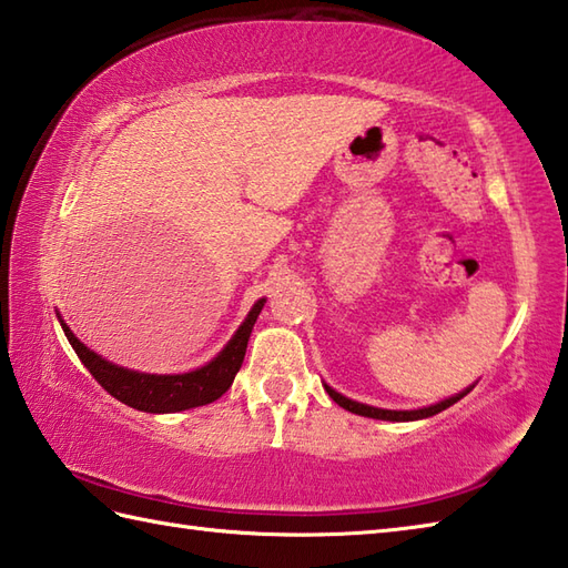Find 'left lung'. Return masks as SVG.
I'll list each match as a JSON object with an SVG mask.
<instances>
[{"instance_id":"obj_1","label":"left lung","mask_w":568,"mask_h":568,"mask_svg":"<svg viewBox=\"0 0 568 568\" xmlns=\"http://www.w3.org/2000/svg\"><path fill=\"white\" fill-rule=\"evenodd\" d=\"M324 390L329 393V397H332V400H334L336 405H342L344 409H348V413L361 415V417H373V419H390V422H409V419H425V417H432V415H437V413H442V409L452 407L454 403L462 400V397H464L466 393H470V388H468V390H464V393H458V395L449 397V400H442V403H437V405H429V407H422V409H381V407H371V405H364V403L348 400V397H344L342 393H336L334 388H329V385H324Z\"/></svg>"}]
</instances>
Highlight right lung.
I'll use <instances>...</instances> for the list:
<instances>
[{"label":"right lung","mask_w":568,"mask_h":568,"mask_svg":"<svg viewBox=\"0 0 568 568\" xmlns=\"http://www.w3.org/2000/svg\"><path fill=\"white\" fill-rule=\"evenodd\" d=\"M265 300H258L256 305L251 307L248 317L244 324L236 329L222 354L207 366L190 373H178V376H151V373H139L129 371L122 366H114L110 361H104L94 352H90L75 334L70 332L68 324L60 320V327H63L70 346L75 348L78 358L92 373V378L98 381L102 388L114 395L119 403H124L141 413H180V409L210 405L216 397H222L229 388H232L234 376L239 373L241 364H244L246 356V344L253 324H256Z\"/></svg>","instance_id":"right-lung-1"}]
</instances>
